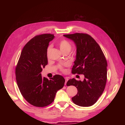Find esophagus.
<instances>
[{"label":"esophagus","instance_id":"obj_1","mask_svg":"<svg viewBox=\"0 0 125 125\" xmlns=\"http://www.w3.org/2000/svg\"><path fill=\"white\" fill-rule=\"evenodd\" d=\"M68 81V78H65V85H66V83H67V82Z\"/></svg>","mask_w":125,"mask_h":125}]
</instances>
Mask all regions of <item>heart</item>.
Here are the masks:
<instances>
[{
  "mask_svg": "<svg viewBox=\"0 0 125 125\" xmlns=\"http://www.w3.org/2000/svg\"><path fill=\"white\" fill-rule=\"evenodd\" d=\"M58 45L59 47L60 48V49L61 50V51L62 53H64V52H68L69 53L70 52V51L72 49V44L71 43L68 41L66 40H63L62 41H61L59 43H58ZM52 47V45H50L48 46L47 48V54H48V52H49L50 50L51 49ZM59 68L61 70L63 71V67L61 66H59Z\"/></svg>",
  "mask_w": 125,
  "mask_h": 125,
  "instance_id": "b5f03b06",
  "label": "heart"
}]
</instances>
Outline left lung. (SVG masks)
Wrapping results in <instances>:
<instances>
[{"instance_id":"1","label":"left lung","mask_w":125,"mask_h":125,"mask_svg":"<svg viewBox=\"0 0 125 125\" xmlns=\"http://www.w3.org/2000/svg\"><path fill=\"white\" fill-rule=\"evenodd\" d=\"M64 36L72 40L77 47L72 74L84 76L82 82L74 78L67 82V86H75L78 90L77 94L72 100L80 106H92L102 94L107 81V63L104 53L98 44L88 34L75 33Z\"/></svg>"}]
</instances>
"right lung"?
Instances as JSON below:
<instances>
[{
	"label": "right lung",
	"instance_id": "add662e5",
	"mask_svg": "<svg viewBox=\"0 0 125 125\" xmlns=\"http://www.w3.org/2000/svg\"><path fill=\"white\" fill-rule=\"evenodd\" d=\"M54 38V34L50 33L33 38L23 48L16 67V79L21 94L34 106L42 107L51 104L64 85L65 80L61 75L49 80L41 73L47 65V48Z\"/></svg>",
	"mask_w": 125,
	"mask_h": 125
}]
</instances>
